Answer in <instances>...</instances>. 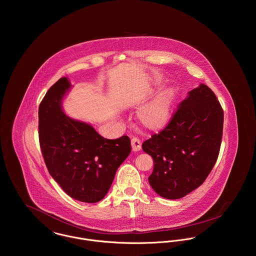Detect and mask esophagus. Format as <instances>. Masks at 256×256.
<instances>
[{
  "instance_id": "esophagus-1",
  "label": "esophagus",
  "mask_w": 256,
  "mask_h": 256,
  "mask_svg": "<svg viewBox=\"0 0 256 256\" xmlns=\"http://www.w3.org/2000/svg\"><path fill=\"white\" fill-rule=\"evenodd\" d=\"M131 146L133 152H139L141 150V141L138 138H133L131 140Z\"/></svg>"
}]
</instances>
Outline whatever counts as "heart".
<instances>
[{"instance_id":"obj_1","label":"heart","mask_w":256,"mask_h":256,"mask_svg":"<svg viewBox=\"0 0 256 256\" xmlns=\"http://www.w3.org/2000/svg\"><path fill=\"white\" fill-rule=\"evenodd\" d=\"M174 100V92L170 88L158 92L138 112V118L142 125L152 131L166 127L170 118Z\"/></svg>"}]
</instances>
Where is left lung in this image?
Returning <instances> with one entry per match:
<instances>
[{"instance_id": "1", "label": "left lung", "mask_w": 256, "mask_h": 256, "mask_svg": "<svg viewBox=\"0 0 256 256\" xmlns=\"http://www.w3.org/2000/svg\"><path fill=\"white\" fill-rule=\"evenodd\" d=\"M224 111L206 84L190 90L170 123L142 145L154 160L152 188L166 199L182 198L205 182L222 136Z\"/></svg>"}]
</instances>
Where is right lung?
<instances>
[{
  "instance_id": "add662e5",
  "label": "right lung",
  "mask_w": 256,
  "mask_h": 256,
  "mask_svg": "<svg viewBox=\"0 0 256 256\" xmlns=\"http://www.w3.org/2000/svg\"><path fill=\"white\" fill-rule=\"evenodd\" d=\"M65 76L46 92L38 110V135L50 176L74 199L96 203L110 190L119 166L131 152L128 136L108 140L90 124L63 112L71 88Z\"/></svg>"
}]
</instances>
